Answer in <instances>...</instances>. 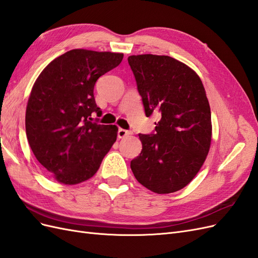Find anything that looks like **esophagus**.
Masks as SVG:
<instances>
[{
    "label": "esophagus",
    "mask_w": 258,
    "mask_h": 258,
    "mask_svg": "<svg viewBox=\"0 0 258 258\" xmlns=\"http://www.w3.org/2000/svg\"><path fill=\"white\" fill-rule=\"evenodd\" d=\"M130 135H132V131H130V130H124V129H121V128L118 130V138L119 139L126 138V137H128Z\"/></svg>",
    "instance_id": "esophagus-1"
}]
</instances>
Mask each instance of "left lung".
I'll return each mask as SVG.
<instances>
[{"mask_svg":"<svg viewBox=\"0 0 258 258\" xmlns=\"http://www.w3.org/2000/svg\"><path fill=\"white\" fill-rule=\"evenodd\" d=\"M128 63L145 115L160 116L155 132L139 135L142 152L131 160V170L147 189L177 191L198 173L210 150L212 123L205 87L194 70L169 56L138 54Z\"/></svg>","mask_w":258,"mask_h":258,"instance_id":"8db88e82","label":"left lung"}]
</instances>
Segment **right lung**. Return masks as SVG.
I'll return each mask as SVG.
<instances>
[{
  "instance_id": "1",
  "label": "right lung",
  "mask_w": 258,
  "mask_h": 258,
  "mask_svg": "<svg viewBox=\"0 0 258 258\" xmlns=\"http://www.w3.org/2000/svg\"><path fill=\"white\" fill-rule=\"evenodd\" d=\"M122 53L72 49L52 60L35 81L26 111L27 138L38 162L58 182L75 185L95 175L117 138L101 115L93 88Z\"/></svg>"
}]
</instances>
